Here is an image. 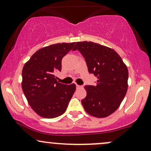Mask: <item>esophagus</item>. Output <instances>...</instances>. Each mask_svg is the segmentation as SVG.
<instances>
[{
  "instance_id": "esophagus-1",
  "label": "esophagus",
  "mask_w": 151,
  "mask_h": 151,
  "mask_svg": "<svg viewBox=\"0 0 151 151\" xmlns=\"http://www.w3.org/2000/svg\"><path fill=\"white\" fill-rule=\"evenodd\" d=\"M76 86H77V88H82V86H79V85H78V84H77L76 85Z\"/></svg>"
}]
</instances>
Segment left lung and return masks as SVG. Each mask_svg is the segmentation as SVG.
<instances>
[{"instance_id": "1", "label": "left lung", "mask_w": 151, "mask_h": 151, "mask_svg": "<svg viewBox=\"0 0 151 151\" xmlns=\"http://www.w3.org/2000/svg\"><path fill=\"white\" fill-rule=\"evenodd\" d=\"M88 70L97 77L96 86L86 85V96L81 100L85 111L98 118L106 117L117 110L128 88L127 65L113 49L91 42H77Z\"/></svg>"}]
</instances>
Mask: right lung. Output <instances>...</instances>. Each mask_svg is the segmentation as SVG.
Listing matches in <instances>:
<instances>
[{
    "mask_svg": "<svg viewBox=\"0 0 151 151\" xmlns=\"http://www.w3.org/2000/svg\"><path fill=\"white\" fill-rule=\"evenodd\" d=\"M75 42L52 44L39 49L22 69V88L29 104L44 118H55L66 111L76 90V85H65L55 79L61 71L62 59Z\"/></svg>",
    "mask_w": 151,
    "mask_h": 151,
    "instance_id": "1",
    "label": "right lung"
}]
</instances>
